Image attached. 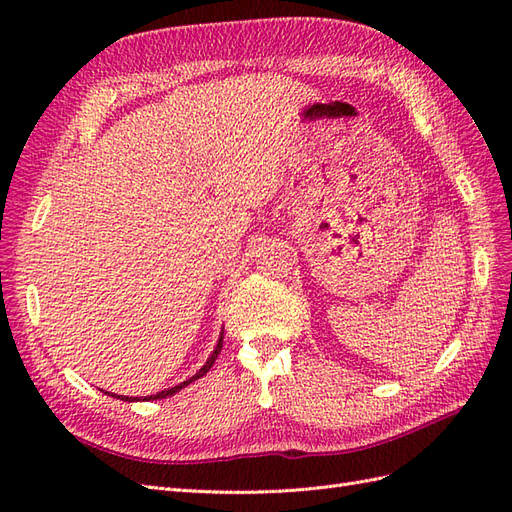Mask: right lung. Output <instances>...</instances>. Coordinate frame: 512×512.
<instances>
[{
    "mask_svg": "<svg viewBox=\"0 0 512 512\" xmlns=\"http://www.w3.org/2000/svg\"><path fill=\"white\" fill-rule=\"evenodd\" d=\"M222 342H224V333L220 335V342H218V346H215V350H213V354L209 356V361L200 367L196 374L190 378V380H185V382H181V384H177V386H173V389H166V391H162V393H158V395H149V397H145V399H162V397H168V395H175L177 391H181L183 386H188L190 382H194V380H198V378H203L207 371L211 369V365L215 363V359H218V354H220V350H222ZM111 395V393H108ZM113 397H117V399H123V401H138V397H123V395H113Z\"/></svg>",
    "mask_w": 512,
    "mask_h": 512,
    "instance_id": "1",
    "label": "right lung"
}]
</instances>
